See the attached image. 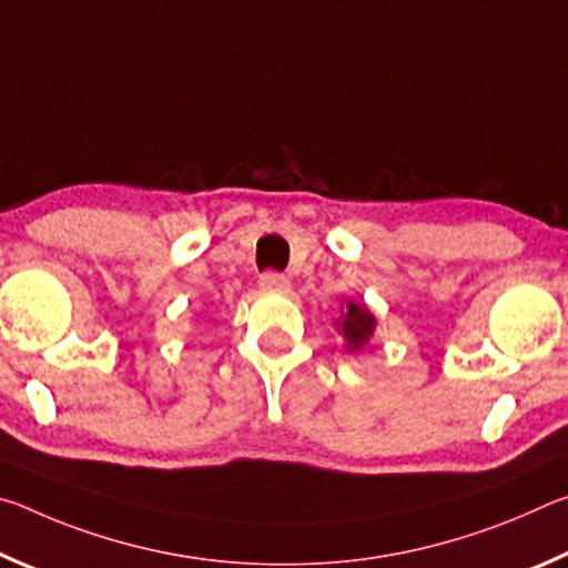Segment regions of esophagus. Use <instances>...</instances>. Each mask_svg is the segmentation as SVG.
I'll return each mask as SVG.
<instances>
[{"label": "esophagus", "mask_w": 568, "mask_h": 568, "mask_svg": "<svg viewBox=\"0 0 568 568\" xmlns=\"http://www.w3.org/2000/svg\"><path fill=\"white\" fill-rule=\"evenodd\" d=\"M261 287L267 293H285L287 287H291V281L283 273H275V271H267L261 275Z\"/></svg>", "instance_id": "1"}]
</instances>
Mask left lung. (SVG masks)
Wrapping results in <instances>:
<instances>
[{"label": "left lung", "instance_id": "8db88e82", "mask_svg": "<svg viewBox=\"0 0 568 568\" xmlns=\"http://www.w3.org/2000/svg\"><path fill=\"white\" fill-rule=\"evenodd\" d=\"M373 328H376L373 315L365 311L363 305L348 303V311H345V318H343V335H345V343H348V348L355 351L368 343Z\"/></svg>", "mask_w": 568, "mask_h": 568}]
</instances>
